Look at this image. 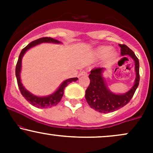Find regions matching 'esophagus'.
Wrapping results in <instances>:
<instances>
[{
  "mask_svg": "<svg viewBox=\"0 0 153 153\" xmlns=\"http://www.w3.org/2000/svg\"><path fill=\"white\" fill-rule=\"evenodd\" d=\"M88 75V73L85 71H82L81 73H80V75Z\"/></svg>",
  "mask_w": 153,
  "mask_h": 153,
  "instance_id": "obj_1",
  "label": "esophagus"
}]
</instances>
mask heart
I'll use <instances>...</instances> for the list:
<instances>
[{
	"label": "heart",
	"mask_w": 153,
	"mask_h": 153,
	"mask_svg": "<svg viewBox=\"0 0 153 153\" xmlns=\"http://www.w3.org/2000/svg\"><path fill=\"white\" fill-rule=\"evenodd\" d=\"M109 54L110 56H114L115 54L114 52L112 51V48L111 47L108 46H103L99 47L96 50V55L98 57H103L108 56Z\"/></svg>",
	"instance_id": "obj_1"
}]
</instances>
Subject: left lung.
Instances as JSON below:
<instances>
[{
	"instance_id": "1",
	"label": "left lung",
	"mask_w": 153,
	"mask_h": 153,
	"mask_svg": "<svg viewBox=\"0 0 153 153\" xmlns=\"http://www.w3.org/2000/svg\"><path fill=\"white\" fill-rule=\"evenodd\" d=\"M121 54L129 55L135 62L136 79L134 86L125 94L116 95L107 89L102 77L103 68H95L91 70L89 79L90 85L85 91V97L91 108L101 113H110L121 108L127 105L134 96L140 82V63L139 59L132 50L127 45H119Z\"/></svg>"
}]
</instances>
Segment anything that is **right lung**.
Wrapping results in <instances>:
<instances>
[{"mask_svg": "<svg viewBox=\"0 0 153 153\" xmlns=\"http://www.w3.org/2000/svg\"><path fill=\"white\" fill-rule=\"evenodd\" d=\"M42 42H52V43H59L58 40L54 39L53 38L51 37H42L39 38L38 39L34 40V41L31 42L29 43L27 46L24 47L22 50L20 54H19L18 62L16 63V76L17 79V83H18V86L20 90L21 94L24 96V99L29 103H30L32 106L37 107V108H50V107L56 106L58 104V103L61 101V99L64 94V89L67 85L69 83H71L73 81H76L78 80V78H73L68 79V80H65L64 82L61 84V85L57 89V91L54 93L53 94L50 95V96H46V97H38V96H34L33 94H30L28 91H26L24 87L22 85V82H21L20 79V72L21 68H22V59L23 56L25 52L31 47L35 46V45H38V44L42 43Z\"/></svg>", "mask_w": 153, "mask_h": 153, "instance_id": "obj_1", "label": "right lung"}]
</instances>
